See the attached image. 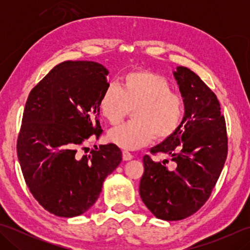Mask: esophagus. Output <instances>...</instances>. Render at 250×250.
Returning <instances> with one entry per match:
<instances>
[{
  "instance_id": "esophagus-1",
  "label": "esophagus",
  "mask_w": 250,
  "mask_h": 250,
  "mask_svg": "<svg viewBox=\"0 0 250 250\" xmlns=\"http://www.w3.org/2000/svg\"><path fill=\"white\" fill-rule=\"evenodd\" d=\"M122 158H124L125 161H128V160H131L132 158H133V155L128 150H124L122 151Z\"/></svg>"
}]
</instances>
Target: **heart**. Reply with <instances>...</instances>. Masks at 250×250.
<instances>
[{
  "label": "heart",
  "mask_w": 250,
  "mask_h": 250,
  "mask_svg": "<svg viewBox=\"0 0 250 250\" xmlns=\"http://www.w3.org/2000/svg\"><path fill=\"white\" fill-rule=\"evenodd\" d=\"M99 108L111 125L133 111V121L109 132L110 142L125 149H139L155 140L173 135L184 116V100L171 91L167 78L149 71H133L109 84L101 95Z\"/></svg>",
  "instance_id": "b5f03b06"
}]
</instances>
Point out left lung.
Here are the masks:
<instances>
[{
    "label": "left lung",
    "instance_id": "1",
    "mask_svg": "<svg viewBox=\"0 0 250 250\" xmlns=\"http://www.w3.org/2000/svg\"><path fill=\"white\" fill-rule=\"evenodd\" d=\"M174 76L184 98L185 117L176 132L150 152L169 155L176 168L169 171L166 162L145 155L140 183L148 209L167 221L187 218L205 204L228 156L226 120L216 94L187 67H177Z\"/></svg>",
    "mask_w": 250,
    "mask_h": 250
}]
</instances>
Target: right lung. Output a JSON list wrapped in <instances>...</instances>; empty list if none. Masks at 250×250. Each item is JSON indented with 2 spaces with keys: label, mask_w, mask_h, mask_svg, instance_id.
<instances>
[{
  "label": "right lung",
  "mask_w": 250,
  "mask_h": 250,
  "mask_svg": "<svg viewBox=\"0 0 250 250\" xmlns=\"http://www.w3.org/2000/svg\"><path fill=\"white\" fill-rule=\"evenodd\" d=\"M108 71L97 62L65 61L31 90L17 140L26 186L46 210L75 217L98 200L104 179L122 160L115 144L77 155L91 135L102 134L99 102Z\"/></svg>",
  "instance_id": "1"
}]
</instances>
